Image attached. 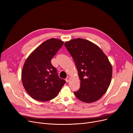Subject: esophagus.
I'll use <instances>...</instances> for the list:
<instances>
[{
  "label": "esophagus",
  "instance_id": "esophagus-1",
  "mask_svg": "<svg viewBox=\"0 0 133 133\" xmlns=\"http://www.w3.org/2000/svg\"><path fill=\"white\" fill-rule=\"evenodd\" d=\"M69 80H70V78H69V77H67L66 79H65V80H66V81L67 82H68L69 81Z\"/></svg>",
  "mask_w": 133,
  "mask_h": 133
}]
</instances>
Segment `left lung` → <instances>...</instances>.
<instances>
[{
  "mask_svg": "<svg viewBox=\"0 0 133 133\" xmlns=\"http://www.w3.org/2000/svg\"><path fill=\"white\" fill-rule=\"evenodd\" d=\"M77 68L80 87L74 94L78 99L91 103L107 90L112 76V66L101 49L87 40L73 39L65 43Z\"/></svg>",
  "mask_w": 133,
  "mask_h": 133,
  "instance_id": "left-lung-1",
  "label": "left lung"
}]
</instances>
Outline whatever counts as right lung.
<instances>
[{
    "label": "right lung",
    "mask_w": 133,
    "mask_h": 133,
    "mask_svg": "<svg viewBox=\"0 0 133 133\" xmlns=\"http://www.w3.org/2000/svg\"><path fill=\"white\" fill-rule=\"evenodd\" d=\"M64 42L51 38L42 43L27 58L22 72L23 85L33 99L47 101L57 96L66 81L59 77L51 64Z\"/></svg>",
    "instance_id": "obj_1"
}]
</instances>
